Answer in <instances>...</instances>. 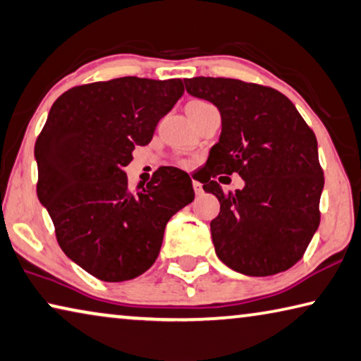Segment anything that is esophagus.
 <instances>
[{
	"label": "esophagus",
	"instance_id": "34e87169",
	"mask_svg": "<svg viewBox=\"0 0 361 361\" xmlns=\"http://www.w3.org/2000/svg\"><path fill=\"white\" fill-rule=\"evenodd\" d=\"M192 188H194V192H196V196H201L204 192V188L199 181H192Z\"/></svg>",
	"mask_w": 361,
	"mask_h": 361
}]
</instances>
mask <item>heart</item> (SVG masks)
Masks as SVG:
<instances>
[{"instance_id":"b5f03b06","label":"heart","mask_w":361,"mask_h":361,"mask_svg":"<svg viewBox=\"0 0 361 361\" xmlns=\"http://www.w3.org/2000/svg\"><path fill=\"white\" fill-rule=\"evenodd\" d=\"M191 106H209L207 102H204V101H192V102H190Z\"/></svg>"}]
</instances>
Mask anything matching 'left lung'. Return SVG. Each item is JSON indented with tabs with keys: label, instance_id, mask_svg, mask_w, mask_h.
Masks as SVG:
<instances>
[{
	"label": "left lung",
	"instance_id": "8db88e82",
	"mask_svg": "<svg viewBox=\"0 0 361 361\" xmlns=\"http://www.w3.org/2000/svg\"><path fill=\"white\" fill-rule=\"evenodd\" d=\"M185 85L221 116L220 140L201 181L220 202L219 216L210 221L216 255L247 276L288 270L319 225L324 176L317 136L290 99L273 88L212 77L186 78ZM221 173H238L243 190L223 193L213 180Z\"/></svg>",
	"mask_w": 361,
	"mask_h": 361
}]
</instances>
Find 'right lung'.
I'll list each match as a JSON object with an SVG mask.
<instances>
[{
	"label": "right lung",
	"instance_id": "obj_1",
	"mask_svg": "<svg viewBox=\"0 0 361 361\" xmlns=\"http://www.w3.org/2000/svg\"><path fill=\"white\" fill-rule=\"evenodd\" d=\"M183 80L138 77L82 85L54 101L35 142L38 201L64 254L101 281L149 270L167 221L194 199L186 171L160 167L128 188L135 146L152 140L183 93Z\"/></svg>",
	"mask_w": 361,
	"mask_h": 361
}]
</instances>
